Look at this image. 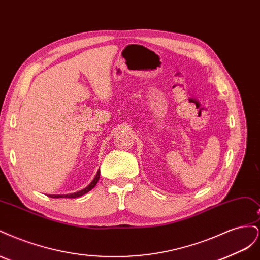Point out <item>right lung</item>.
Returning <instances> with one entry per match:
<instances>
[{
  "label": "right lung",
  "mask_w": 260,
  "mask_h": 260,
  "mask_svg": "<svg viewBox=\"0 0 260 260\" xmlns=\"http://www.w3.org/2000/svg\"><path fill=\"white\" fill-rule=\"evenodd\" d=\"M99 179H100V169H99V171H98V174H96L95 178L93 179L92 182H91V183H90L88 186L84 187L83 190H81V191H79V192H76V193H72V194H65V195L56 194V195H52L51 198H53V199H61V198H67V199H76V198H79V196H82V195H84V194L88 193L89 191H91L92 188L96 185V183H98Z\"/></svg>",
  "instance_id": "obj_1"
}]
</instances>
